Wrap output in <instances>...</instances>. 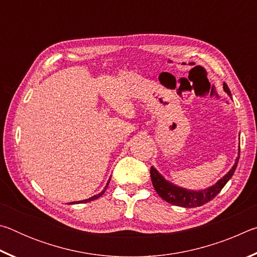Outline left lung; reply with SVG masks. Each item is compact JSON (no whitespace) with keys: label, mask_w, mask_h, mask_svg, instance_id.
Listing matches in <instances>:
<instances>
[{"label":"left lung","mask_w":257,"mask_h":257,"mask_svg":"<svg viewBox=\"0 0 257 257\" xmlns=\"http://www.w3.org/2000/svg\"><path fill=\"white\" fill-rule=\"evenodd\" d=\"M223 88L225 92L231 96L229 87L225 82H223ZM239 150H240V147H239ZM239 154H240V151H239ZM238 161H239V158H237L231 170H230L227 175L222 178V179H220L215 185H213L212 187H208L207 189H204V190L194 191V190H187L185 188H180V187H178L176 185L171 184V182H169L168 180H165L153 167H151L152 184H153L156 193L160 195V197L163 198L164 201H167L168 203L172 204V205H177L181 207L202 206L204 204L212 201V199L214 198L216 195L220 193L221 189L225 186V184L229 181L230 178L233 176V172L237 168Z\"/></svg>","instance_id":"left-lung-1"}]
</instances>
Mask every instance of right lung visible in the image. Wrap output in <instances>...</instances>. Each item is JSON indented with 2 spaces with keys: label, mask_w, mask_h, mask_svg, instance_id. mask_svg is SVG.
<instances>
[{
  "label": "right lung",
  "mask_w": 257,
  "mask_h": 257,
  "mask_svg": "<svg viewBox=\"0 0 257 257\" xmlns=\"http://www.w3.org/2000/svg\"><path fill=\"white\" fill-rule=\"evenodd\" d=\"M108 182H110V179H108V181H107V184H106V187L108 186ZM106 187H105V189H106ZM105 189H104L102 193H99L98 195H95V196H93V197H90V198H88V199H84V201H79V202H75V203H71V204H76V203H87V202H90V201H94V199H97L98 197H101L102 195L104 194V191H105Z\"/></svg>",
  "instance_id": "1"
}]
</instances>
